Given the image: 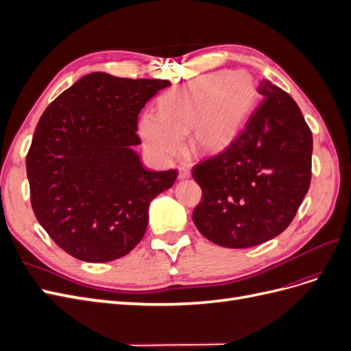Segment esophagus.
<instances>
[{
  "mask_svg": "<svg viewBox=\"0 0 351 351\" xmlns=\"http://www.w3.org/2000/svg\"><path fill=\"white\" fill-rule=\"evenodd\" d=\"M190 177V171L186 168V167H180L178 169V178H189Z\"/></svg>",
  "mask_w": 351,
  "mask_h": 351,
  "instance_id": "1",
  "label": "esophagus"
}]
</instances>
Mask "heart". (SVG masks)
<instances>
[{"instance_id": "1", "label": "heart", "mask_w": 351, "mask_h": 351, "mask_svg": "<svg viewBox=\"0 0 351 351\" xmlns=\"http://www.w3.org/2000/svg\"><path fill=\"white\" fill-rule=\"evenodd\" d=\"M256 88L246 71L205 74L162 95L159 114L142 115L139 132L146 149L161 161L173 159L189 133L199 152H217L231 143L253 107Z\"/></svg>"}]
</instances>
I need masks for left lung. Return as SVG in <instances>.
<instances>
[{
    "mask_svg": "<svg viewBox=\"0 0 351 351\" xmlns=\"http://www.w3.org/2000/svg\"><path fill=\"white\" fill-rule=\"evenodd\" d=\"M258 92L263 101L244 130L192 171L204 193L193 222L222 247H253L281 234L311 186L313 139L299 105L269 80Z\"/></svg>",
    "mask_w": 351,
    "mask_h": 351,
    "instance_id": "obj_1",
    "label": "left lung"
}]
</instances>
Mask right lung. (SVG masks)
Masks as SVG:
<instances>
[{"label": "right lung", "instance_id": "add662e5", "mask_svg": "<svg viewBox=\"0 0 351 351\" xmlns=\"http://www.w3.org/2000/svg\"><path fill=\"white\" fill-rule=\"evenodd\" d=\"M168 80L90 73L44 111L26 158L39 224L71 256L110 262L145 234L151 202L171 187L176 169H147L137 115Z\"/></svg>", "mask_w": 351, "mask_h": 351}]
</instances>
